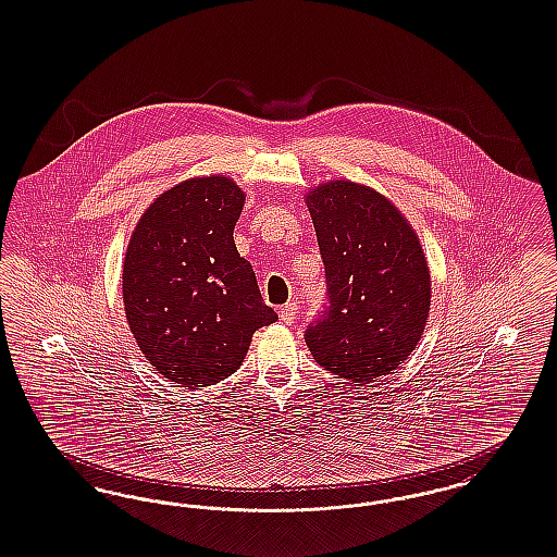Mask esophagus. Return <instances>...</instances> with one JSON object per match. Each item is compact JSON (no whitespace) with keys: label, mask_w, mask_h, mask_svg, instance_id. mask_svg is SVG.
<instances>
[{"label":"esophagus","mask_w":557,"mask_h":557,"mask_svg":"<svg viewBox=\"0 0 557 557\" xmlns=\"http://www.w3.org/2000/svg\"><path fill=\"white\" fill-rule=\"evenodd\" d=\"M296 314H298V306L294 302L286 304L282 310H280V321L292 324L296 321Z\"/></svg>","instance_id":"esophagus-1"}]
</instances>
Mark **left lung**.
Masks as SVG:
<instances>
[{
  "mask_svg": "<svg viewBox=\"0 0 557 557\" xmlns=\"http://www.w3.org/2000/svg\"><path fill=\"white\" fill-rule=\"evenodd\" d=\"M326 275V306L304 338L324 370L370 382L421 338L431 275L419 236L371 187L331 182L306 198Z\"/></svg>",
  "mask_w": 557,
  "mask_h": 557,
  "instance_id": "obj_1",
  "label": "left lung"
}]
</instances>
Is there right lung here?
<instances>
[{"label":"right lung","mask_w":557,"mask_h":557,"mask_svg":"<svg viewBox=\"0 0 557 557\" xmlns=\"http://www.w3.org/2000/svg\"><path fill=\"white\" fill-rule=\"evenodd\" d=\"M243 189L196 177L161 194L131 236L122 292L131 331L152 368L196 389L235 373L261 326L277 321L235 247Z\"/></svg>","instance_id":"add662e5"}]
</instances>
